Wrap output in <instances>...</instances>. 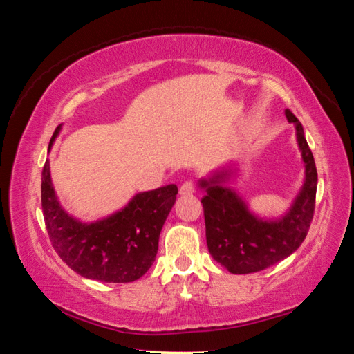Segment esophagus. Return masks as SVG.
Returning <instances> with one entry per match:
<instances>
[{
  "label": "esophagus",
  "mask_w": 354,
  "mask_h": 354,
  "mask_svg": "<svg viewBox=\"0 0 354 354\" xmlns=\"http://www.w3.org/2000/svg\"><path fill=\"white\" fill-rule=\"evenodd\" d=\"M195 192V187H194V184L192 183H184L181 187H179V195H183V196H187V195H192Z\"/></svg>",
  "instance_id": "34e87169"
}]
</instances>
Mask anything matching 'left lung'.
I'll list each match as a JSON object with an SVG mask.
<instances>
[{
  "label": "left lung",
  "mask_w": 354,
  "mask_h": 354,
  "mask_svg": "<svg viewBox=\"0 0 354 354\" xmlns=\"http://www.w3.org/2000/svg\"><path fill=\"white\" fill-rule=\"evenodd\" d=\"M284 113L289 123L295 124L304 167L303 185L284 214L268 218L251 211L248 201L230 185L239 175L236 162L221 165L198 181V187L205 190L201 203L209 253L230 273H256L286 259L298 250L309 231L317 192L314 156L301 123L289 109Z\"/></svg>",
  "instance_id": "1"
}]
</instances>
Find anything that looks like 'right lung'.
<instances>
[{
    "label": "right lung",
    "mask_w": 354,
    "mask_h": 354,
    "mask_svg": "<svg viewBox=\"0 0 354 354\" xmlns=\"http://www.w3.org/2000/svg\"><path fill=\"white\" fill-rule=\"evenodd\" d=\"M61 129L59 124L48 149ZM176 194V184L139 192L107 217L82 221L59 201L48 160L41 171V211L53 248L71 270L101 283H133L149 270Z\"/></svg>",
    "instance_id": "right-lung-1"
}]
</instances>
